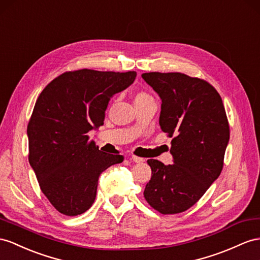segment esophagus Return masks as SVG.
<instances>
[{
	"mask_svg": "<svg viewBox=\"0 0 260 260\" xmlns=\"http://www.w3.org/2000/svg\"><path fill=\"white\" fill-rule=\"evenodd\" d=\"M131 160L136 162V164H141V162H144V161H145V159H144V158H141V157H137V156H132V157H131Z\"/></svg>",
	"mask_w": 260,
	"mask_h": 260,
	"instance_id": "1",
	"label": "esophagus"
}]
</instances>
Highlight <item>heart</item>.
<instances>
[{
    "label": "heart",
    "instance_id": "1",
    "mask_svg": "<svg viewBox=\"0 0 260 260\" xmlns=\"http://www.w3.org/2000/svg\"><path fill=\"white\" fill-rule=\"evenodd\" d=\"M148 101H154V100H152V98L148 94L147 92L138 91L135 93L134 104H139V103H144V102H148Z\"/></svg>",
    "mask_w": 260,
    "mask_h": 260
}]
</instances>
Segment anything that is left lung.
<instances>
[{"mask_svg": "<svg viewBox=\"0 0 260 260\" xmlns=\"http://www.w3.org/2000/svg\"><path fill=\"white\" fill-rule=\"evenodd\" d=\"M143 79L161 99L159 125L171 141L172 165L148 159L144 197L161 214L191 208L221 175L230 126L222 99L204 80L180 72H148Z\"/></svg>", "mask_w": 260, "mask_h": 260, "instance_id": "1", "label": "left lung"}]
</instances>
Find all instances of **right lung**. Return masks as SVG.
<instances>
[{
    "instance_id": "right-lung-1",
    "label": "right lung",
    "mask_w": 260,
    "mask_h": 260,
    "mask_svg": "<svg viewBox=\"0 0 260 260\" xmlns=\"http://www.w3.org/2000/svg\"><path fill=\"white\" fill-rule=\"evenodd\" d=\"M135 71L64 72L38 96L27 126L28 160L43 193L64 215L91 208L100 175L124 160L105 154L88 133L103 125L111 98L134 82Z\"/></svg>"
}]
</instances>
